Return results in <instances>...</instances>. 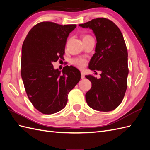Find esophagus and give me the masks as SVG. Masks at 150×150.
I'll return each mask as SVG.
<instances>
[{"instance_id":"1","label":"esophagus","mask_w":150,"mask_h":150,"mask_svg":"<svg viewBox=\"0 0 150 150\" xmlns=\"http://www.w3.org/2000/svg\"><path fill=\"white\" fill-rule=\"evenodd\" d=\"M81 78L84 79L85 78V76H84V74L83 73V72H81Z\"/></svg>"}]
</instances>
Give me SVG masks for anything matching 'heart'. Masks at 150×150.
I'll list each match as a JSON object with an SVG mask.
<instances>
[{
  "label": "heart",
  "mask_w": 150,
  "mask_h": 150,
  "mask_svg": "<svg viewBox=\"0 0 150 150\" xmlns=\"http://www.w3.org/2000/svg\"><path fill=\"white\" fill-rule=\"evenodd\" d=\"M89 37H91V36H90L89 35H86L84 36L83 39L86 38H89ZM72 64L76 66V67H78V68H79V69H83V68L86 66V60L84 59L76 58V59H74L72 61Z\"/></svg>",
  "instance_id": "b5f03b06"
}]
</instances>
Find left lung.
Here are the masks:
<instances>
[{
  "mask_svg": "<svg viewBox=\"0 0 150 150\" xmlns=\"http://www.w3.org/2000/svg\"><path fill=\"white\" fill-rule=\"evenodd\" d=\"M79 25L91 29L96 35V52L91 59L89 68L94 72L101 71L99 79L93 75L85 76L92 84L86 94V102L95 110H114L122 102L127 89L128 51L123 35L114 22L104 17Z\"/></svg>",
  "mask_w": 150,
  "mask_h": 150,
  "instance_id": "left-lung-1",
  "label": "left lung"
}]
</instances>
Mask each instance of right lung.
<instances>
[{"instance_id":"right-lung-1","label":"right lung","mask_w":150,"mask_h":150,"mask_svg":"<svg viewBox=\"0 0 150 150\" xmlns=\"http://www.w3.org/2000/svg\"><path fill=\"white\" fill-rule=\"evenodd\" d=\"M76 28V24L39 22L30 30L22 44L21 76L25 92L34 107L42 114L62 110L68 94L81 78L75 67L66 66L61 73L52 65L64 59L67 38Z\"/></svg>"}]
</instances>
